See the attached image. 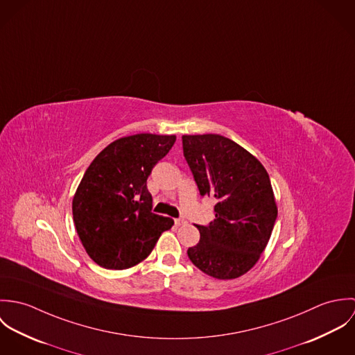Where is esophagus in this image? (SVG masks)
Listing matches in <instances>:
<instances>
[{
  "label": "esophagus",
  "instance_id": "obj_1",
  "mask_svg": "<svg viewBox=\"0 0 355 355\" xmlns=\"http://www.w3.org/2000/svg\"><path fill=\"white\" fill-rule=\"evenodd\" d=\"M175 224H176L178 227H180V225H186L187 221H186L184 218H175Z\"/></svg>",
  "mask_w": 355,
  "mask_h": 355
}]
</instances>
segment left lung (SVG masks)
I'll use <instances>...</instances> for the list:
<instances>
[{
	"label": "left lung",
	"mask_w": 355,
	"mask_h": 355,
	"mask_svg": "<svg viewBox=\"0 0 355 355\" xmlns=\"http://www.w3.org/2000/svg\"><path fill=\"white\" fill-rule=\"evenodd\" d=\"M182 141L200 194L216 200L214 220L196 225L201 238L189 248V258L211 277L236 279L257 263L272 235L277 206L269 175L225 137L183 135Z\"/></svg>",
	"instance_id": "left-lung-1"
}]
</instances>
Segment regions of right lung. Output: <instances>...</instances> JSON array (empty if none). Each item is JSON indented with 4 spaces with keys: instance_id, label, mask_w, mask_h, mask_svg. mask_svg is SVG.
<instances>
[{
    "instance_id": "obj_1",
    "label": "right lung",
    "mask_w": 355,
    "mask_h": 355,
    "mask_svg": "<svg viewBox=\"0 0 355 355\" xmlns=\"http://www.w3.org/2000/svg\"><path fill=\"white\" fill-rule=\"evenodd\" d=\"M175 141V135L124 137L107 145L86 169L72 214L86 253L102 268L135 266L173 225L172 218L153 213L146 180Z\"/></svg>"
}]
</instances>
